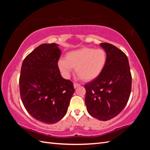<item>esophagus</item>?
<instances>
[{"label":"esophagus","mask_w":150,"mask_h":150,"mask_svg":"<svg viewBox=\"0 0 150 150\" xmlns=\"http://www.w3.org/2000/svg\"><path fill=\"white\" fill-rule=\"evenodd\" d=\"M81 84H78V83H74L73 84V86H74V88H77V87L80 86Z\"/></svg>","instance_id":"34e87169"}]
</instances>
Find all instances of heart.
I'll return each instance as SVG.
<instances>
[{
    "label": "heart",
    "instance_id": "b5f03b06",
    "mask_svg": "<svg viewBox=\"0 0 150 150\" xmlns=\"http://www.w3.org/2000/svg\"><path fill=\"white\" fill-rule=\"evenodd\" d=\"M106 53L103 49L82 47L67 53L65 59H60L58 66L65 77H68L72 68L82 80H93L103 71L106 64Z\"/></svg>",
    "mask_w": 150,
    "mask_h": 150
}]
</instances>
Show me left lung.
<instances>
[{"mask_svg": "<svg viewBox=\"0 0 150 150\" xmlns=\"http://www.w3.org/2000/svg\"><path fill=\"white\" fill-rule=\"evenodd\" d=\"M107 60L98 77L84 85L88 112L100 120H108L119 114L128 103L132 89V75L128 57L109 43H100Z\"/></svg>", "mask_w": 150, "mask_h": 150, "instance_id": "1", "label": "left lung"}]
</instances>
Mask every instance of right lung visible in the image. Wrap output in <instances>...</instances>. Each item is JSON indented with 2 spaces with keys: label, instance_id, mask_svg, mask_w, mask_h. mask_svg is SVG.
Listing matches in <instances>:
<instances>
[{
  "label": "right lung",
  "instance_id": "1",
  "mask_svg": "<svg viewBox=\"0 0 150 150\" xmlns=\"http://www.w3.org/2000/svg\"><path fill=\"white\" fill-rule=\"evenodd\" d=\"M55 43L42 44L23 60L19 79L21 97L34 119L55 124L65 115L75 89L58 67L61 50Z\"/></svg>",
  "mask_w": 150,
  "mask_h": 150
}]
</instances>
